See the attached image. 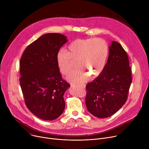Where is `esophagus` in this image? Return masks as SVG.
<instances>
[{
	"label": "esophagus",
	"instance_id": "obj_1",
	"mask_svg": "<svg viewBox=\"0 0 149 149\" xmlns=\"http://www.w3.org/2000/svg\"><path fill=\"white\" fill-rule=\"evenodd\" d=\"M74 86V85H73V84L71 85V86ZM79 86H80L82 88H85V87H86V86H85V84H79Z\"/></svg>",
	"mask_w": 149,
	"mask_h": 149
}]
</instances>
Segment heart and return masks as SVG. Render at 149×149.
Here are the masks:
<instances>
[{"label":"heart","instance_id":"b5f03b06","mask_svg":"<svg viewBox=\"0 0 149 149\" xmlns=\"http://www.w3.org/2000/svg\"><path fill=\"white\" fill-rule=\"evenodd\" d=\"M109 53L108 44L102 39H78L68 45L67 51L61 50L58 52L56 61L61 72L64 75L69 72L76 62L77 68L71 71L67 78L73 83H82L87 80L88 74L92 78L101 74Z\"/></svg>","mask_w":149,"mask_h":149}]
</instances>
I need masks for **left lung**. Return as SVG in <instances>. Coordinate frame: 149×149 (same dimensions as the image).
Returning <instances> with one entry per match:
<instances>
[{
    "instance_id": "obj_1",
    "label": "left lung",
    "mask_w": 149,
    "mask_h": 149,
    "mask_svg": "<svg viewBox=\"0 0 149 149\" xmlns=\"http://www.w3.org/2000/svg\"><path fill=\"white\" fill-rule=\"evenodd\" d=\"M128 56L122 46L113 41L101 74L86 86V104L95 117L111 116L125 104L132 82Z\"/></svg>"
}]
</instances>
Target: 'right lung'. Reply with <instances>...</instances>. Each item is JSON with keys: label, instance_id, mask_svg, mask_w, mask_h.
I'll return each mask as SVG.
<instances>
[{"label": "right lung", "instance_id": "1", "mask_svg": "<svg viewBox=\"0 0 149 149\" xmlns=\"http://www.w3.org/2000/svg\"><path fill=\"white\" fill-rule=\"evenodd\" d=\"M67 41L60 33L42 35L28 46L20 61L19 81L25 103L42 120H54L64 111L63 95L70 85L62 78L56 55Z\"/></svg>", "mask_w": 149, "mask_h": 149}]
</instances>
